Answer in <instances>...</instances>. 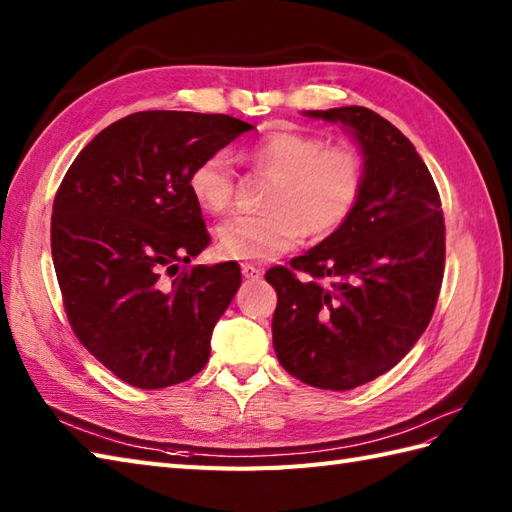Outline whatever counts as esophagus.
<instances>
[{
	"instance_id": "obj_1",
	"label": "esophagus",
	"mask_w": 512,
	"mask_h": 512,
	"mask_svg": "<svg viewBox=\"0 0 512 512\" xmlns=\"http://www.w3.org/2000/svg\"><path fill=\"white\" fill-rule=\"evenodd\" d=\"M242 275L246 279H259V277H262V270L253 266V264H242Z\"/></svg>"
}]
</instances>
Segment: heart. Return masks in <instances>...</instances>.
Instances as JSON below:
<instances>
[{
  "mask_svg": "<svg viewBox=\"0 0 512 512\" xmlns=\"http://www.w3.org/2000/svg\"><path fill=\"white\" fill-rule=\"evenodd\" d=\"M250 167L273 178L264 204L268 211L235 215L217 228L220 253L266 262L295 248L303 235L323 239L350 220L365 182V158L347 145L299 129H275L248 147ZM235 169L224 151L200 160L189 189L204 211L222 215L235 202Z\"/></svg>",
  "mask_w": 512,
  "mask_h": 512,
  "instance_id": "heart-1",
  "label": "heart"
}]
</instances>
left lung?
<instances>
[{"label":"left lung","mask_w":512,"mask_h":512,"mask_svg":"<svg viewBox=\"0 0 512 512\" xmlns=\"http://www.w3.org/2000/svg\"><path fill=\"white\" fill-rule=\"evenodd\" d=\"M308 116L352 129L365 182L339 231L266 273L277 290L273 345L301 383L345 391L389 372L427 330L444 277V215L416 147L383 116L358 105Z\"/></svg>","instance_id":"obj_1"}]
</instances>
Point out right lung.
Masks as SVG:
<instances>
[{
  "instance_id": "add662e5",
  "label": "right lung",
  "mask_w": 512,
  "mask_h": 512,
  "mask_svg": "<svg viewBox=\"0 0 512 512\" xmlns=\"http://www.w3.org/2000/svg\"><path fill=\"white\" fill-rule=\"evenodd\" d=\"M248 129L228 114H129L94 136L59 184L50 246L65 314L127 385H178L209 361L242 273L235 262L180 270L211 242L189 176Z\"/></svg>"
}]
</instances>
